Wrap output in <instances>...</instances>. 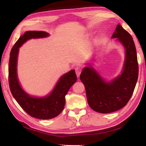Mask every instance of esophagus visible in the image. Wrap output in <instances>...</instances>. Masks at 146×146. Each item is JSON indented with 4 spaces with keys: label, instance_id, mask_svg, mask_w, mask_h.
Segmentation results:
<instances>
[{
    "label": "esophagus",
    "instance_id": "1",
    "mask_svg": "<svg viewBox=\"0 0 146 146\" xmlns=\"http://www.w3.org/2000/svg\"><path fill=\"white\" fill-rule=\"evenodd\" d=\"M75 71H76V74L77 76L79 77L80 74L81 72H82V67L80 66H77L75 68Z\"/></svg>",
    "mask_w": 146,
    "mask_h": 146
}]
</instances>
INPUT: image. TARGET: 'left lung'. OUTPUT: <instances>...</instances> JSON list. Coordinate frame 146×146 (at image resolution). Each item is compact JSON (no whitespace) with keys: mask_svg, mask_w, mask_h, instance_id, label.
I'll return each mask as SVG.
<instances>
[{"mask_svg":"<svg viewBox=\"0 0 146 146\" xmlns=\"http://www.w3.org/2000/svg\"><path fill=\"white\" fill-rule=\"evenodd\" d=\"M111 38H116L125 50V60L119 75L106 80L88 62L80 78L85 86L90 107L99 113L113 112L127 104L138 78V64L134 42L129 33L117 25Z\"/></svg>","mask_w":146,"mask_h":146,"instance_id":"left-lung-1","label":"left lung"}]
</instances>
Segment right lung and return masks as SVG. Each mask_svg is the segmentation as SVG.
Masks as SVG:
<instances>
[{
	"mask_svg": "<svg viewBox=\"0 0 146 146\" xmlns=\"http://www.w3.org/2000/svg\"><path fill=\"white\" fill-rule=\"evenodd\" d=\"M49 35L44 31L25 32L13 46L10 53L9 64V86L14 98L28 114L42 119L54 118L62 112L64 108L66 95L77 80L75 70H71L60 78L50 93L42 97L31 96L22 88L17 75L19 48L28 40L42 38Z\"/></svg>",
	"mask_w": 146,
	"mask_h": 146,
	"instance_id": "right-lung-1",
	"label": "right lung"
}]
</instances>
